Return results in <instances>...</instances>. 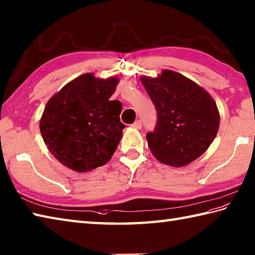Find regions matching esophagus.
Segmentation results:
<instances>
[{"instance_id": "34e87169", "label": "esophagus", "mask_w": 255, "mask_h": 255, "mask_svg": "<svg viewBox=\"0 0 255 255\" xmlns=\"http://www.w3.org/2000/svg\"><path fill=\"white\" fill-rule=\"evenodd\" d=\"M133 128H136V129H139L142 128V121H139V120H137V121H135L132 126H131Z\"/></svg>"}]
</instances>
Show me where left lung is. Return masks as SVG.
<instances>
[{
  "mask_svg": "<svg viewBox=\"0 0 255 255\" xmlns=\"http://www.w3.org/2000/svg\"><path fill=\"white\" fill-rule=\"evenodd\" d=\"M142 84L157 111V123L146 134L148 147L159 162L175 167L188 165L204 154L219 129L214 99L193 80L173 70Z\"/></svg>",
  "mask_w": 255,
  "mask_h": 255,
  "instance_id": "1",
  "label": "left lung"
}]
</instances>
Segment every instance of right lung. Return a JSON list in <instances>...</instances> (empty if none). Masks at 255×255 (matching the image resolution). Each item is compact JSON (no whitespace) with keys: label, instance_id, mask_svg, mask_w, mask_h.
<instances>
[{"label":"right lung","instance_id":"add662e5","mask_svg":"<svg viewBox=\"0 0 255 255\" xmlns=\"http://www.w3.org/2000/svg\"><path fill=\"white\" fill-rule=\"evenodd\" d=\"M119 79L85 74L49 99L39 128L49 152L72 170L89 171L111 159L126 126L122 105L110 100Z\"/></svg>","mask_w":255,"mask_h":255}]
</instances>
